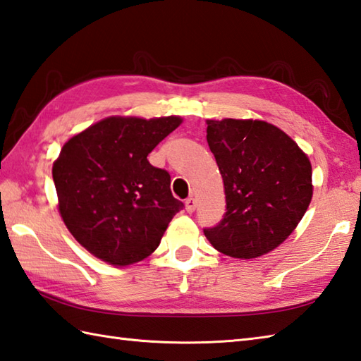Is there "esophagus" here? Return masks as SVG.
Wrapping results in <instances>:
<instances>
[{"label": "esophagus", "instance_id": "34e87169", "mask_svg": "<svg viewBox=\"0 0 361 361\" xmlns=\"http://www.w3.org/2000/svg\"><path fill=\"white\" fill-rule=\"evenodd\" d=\"M185 209L188 213L196 210V201L193 200V197H188V200H185Z\"/></svg>", "mask_w": 361, "mask_h": 361}]
</instances>
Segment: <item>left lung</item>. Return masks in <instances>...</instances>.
I'll use <instances>...</instances> for the list:
<instances>
[{
  "mask_svg": "<svg viewBox=\"0 0 361 361\" xmlns=\"http://www.w3.org/2000/svg\"><path fill=\"white\" fill-rule=\"evenodd\" d=\"M207 143L224 182L223 221L205 229L216 251L251 260L281 246L313 196L312 164L282 129L262 120H207Z\"/></svg>",
  "mask_w": 361,
  "mask_h": 361,
  "instance_id": "left-lung-1",
  "label": "left lung"
}]
</instances>
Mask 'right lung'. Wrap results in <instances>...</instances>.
<instances>
[{
	"mask_svg": "<svg viewBox=\"0 0 361 361\" xmlns=\"http://www.w3.org/2000/svg\"><path fill=\"white\" fill-rule=\"evenodd\" d=\"M178 115H112L68 138L53 164L57 209L80 246L114 267L151 255L183 204L148 154L180 126Z\"/></svg>",
	"mask_w": 361,
	"mask_h": 361,
	"instance_id": "add662e5",
	"label": "right lung"
}]
</instances>
